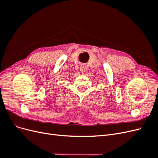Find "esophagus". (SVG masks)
Here are the masks:
<instances>
[{"label": "esophagus", "mask_w": 158, "mask_h": 158, "mask_svg": "<svg viewBox=\"0 0 158 158\" xmlns=\"http://www.w3.org/2000/svg\"><path fill=\"white\" fill-rule=\"evenodd\" d=\"M80 71H81V73L84 74L85 73V67L84 64H81L80 65Z\"/></svg>", "instance_id": "obj_1"}]
</instances>
